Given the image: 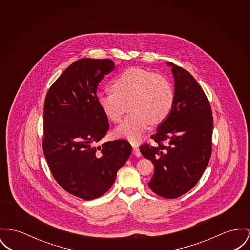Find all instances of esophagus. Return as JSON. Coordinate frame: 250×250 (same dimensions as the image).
I'll use <instances>...</instances> for the list:
<instances>
[{
	"instance_id": "obj_1",
	"label": "esophagus",
	"mask_w": 250,
	"mask_h": 250,
	"mask_svg": "<svg viewBox=\"0 0 250 250\" xmlns=\"http://www.w3.org/2000/svg\"><path fill=\"white\" fill-rule=\"evenodd\" d=\"M133 154L137 157H139L141 155V152L137 146H133Z\"/></svg>"
}]
</instances>
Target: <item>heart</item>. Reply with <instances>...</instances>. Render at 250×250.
I'll use <instances>...</instances> for the list:
<instances>
[{
  "instance_id": "heart-1",
  "label": "heart",
  "mask_w": 250,
  "mask_h": 250,
  "mask_svg": "<svg viewBox=\"0 0 250 250\" xmlns=\"http://www.w3.org/2000/svg\"><path fill=\"white\" fill-rule=\"evenodd\" d=\"M113 92L98 96L103 114L113 122L122 118L125 104L130 102L133 113L116 129L118 137L136 144L141 141L149 124L163 122L169 115L174 100L170 83L165 77L150 70L131 67L112 81Z\"/></svg>"
}]
</instances>
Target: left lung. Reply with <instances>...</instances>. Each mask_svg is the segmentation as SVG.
<instances>
[{
  "label": "left lung",
  "mask_w": 250,
  "mask_h": 250,
  "mask_svg": "<svg viewBox=\"0 0 250 250\" xmlns=\"http://www.w3.org/2000/svg\"><path fill=\"white\" fill-rule=\"evenodd\" d=\"M174 80V100L166 119L151 136L154 145L140 146L154 166L150 189L174 199L190 190L211 155L213 118L209 102L196 80L182 67L167 62Z\"/></svg>",
  "instance_id": "8db88e82"
}]
</instances>
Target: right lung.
I'll list each match as a JSON object with an SVG mask.
<instances>
[{"mask_svg":"<svg viewBox=\"0 0 250 250\" xmlns=\"http://www.w3.org/2000/svg\"><path fill=\"white\" fill-rule=\"evenodd\" d=\"M114 69L109 59L78 60L51 86L44 101L42 149L52 175L83 200L106 193L132 152L125 139L96 146L109 130L97 89Z\"/></svg>","mask_w":250,"mask_h":250,"instance_id":"obj_1","label":"right lung"}]
</instances>
